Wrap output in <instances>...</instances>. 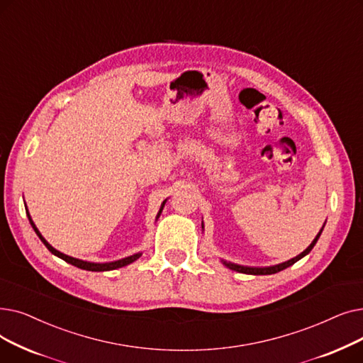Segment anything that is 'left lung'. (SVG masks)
I'll use <instances>...</instances> for the list:
<instances>
[{"label": "left lung", "mask_w": 363, "mask_h": 363, "mask_svg": "<svg viewBox=\"0 0 363 363\" xmlns=\"http://www.w3.org/2000/svg\"><path fill=\"white\" fill-rule=\"evenodd\" d=\"M323 226H325V224H323ZM323 226H322L320 232L316 235V238L313 239L312 244H310L301 254H298V255L294 257V258H291V260H288V262H285V263L276 264V266H270V267H247V266H239V264H235V263H230V262H224V260H221V263H223L224 266H226V267H229L230 270H236V272H239V273H248V274H273V273H278V272H281V270H284V269L292 266L294 263H297L298 260H301V258H303L304 255H307L310 251L313 250V247L316 245L318 239H319V236H320V233H322V230H323ZM202 228H203V226H202Z\"/></svg>", "instance_id": "1"}]
</instances>
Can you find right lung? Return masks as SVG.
<instances>
[{
  "instance_id": "1",
  "label": "right lung",
  "mask_w": 363,
  "mask_h": 363,
  "mask_svg": "<svg viewBox=\"0 0 363 363\" xmlns=\"http://www.w3.org/2000/svg\"><path fill=\"white\" fill-rule=\"evenodd\" d=\"M164 205H165V201H164V202H162V205H161V208H160V213H158L157 218L161 216V213H162V208H164ZM25 208H26V216H28V218H29L30 226L33 228V230H35V233L38 235V238L43 240V244L47 247V250H48L51 254H55V255H57L59 258H62V260H65L66 263L72 264V266H75V267H79V269H82V270H89V272H108V270H115V269L124 267V266H127V264H130V263L135 262L137 258H139V257L142 255V252H137V254H133V255H130V257L121 258V260H116V262H111V263H90V262L78 260V258H74V257H71V255H66V254H63V252L57 251L56 248L51 247V245L47 242V240L43 238V235L40 233V230L37 229L35 223L32 221V218H30V214H29V211H28V206H26V205H25Z\"/></svg>"
}]
</instances>
